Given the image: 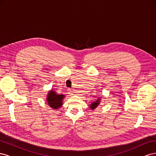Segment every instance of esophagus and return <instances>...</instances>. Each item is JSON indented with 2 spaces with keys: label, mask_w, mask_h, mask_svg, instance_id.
I'll return each mask as SVG.
<instances>
[{
  "label": "esophagus",
  "mask_w": 156,
  "mask_h": 156,
  "mask_svg": "<svg viewBox=\"0 0 156 156\" xmlns=\"http://www.w3.org/2000/svg\"><path fill=\"white\" fill-rule=\"evenodd\" d=\"M68 92L71 94V95H73V90L72 88H68Z\"/></svg>",
  "instance_id": "1"
}]
</instances>
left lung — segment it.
Wrapping results in <instances>:
<instances>
[{
	"label": "left lung",
	"mask_w": 156,
	"mask_h": 156,
	"mask_svg": "<svg viewBox=\"0 0 156 156\" xmlns=\"http://www.w3.org/2000/svg\"><path fill=\"white\" fill-rule=\"evenodd\" d=\"M99 103H100V101H99L98 100L95 102H93L92 104H91V105H90L91 109H94V108H95L99 105Z\"/></svg>",
	"instance_id": "1"
}]
</instances>
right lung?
Segmentation results:
<instances>
[{"label":"right lung","instance_id":"obj_1","mask_svg":"<svg viewBox=\"0 0 156 156\" xmlns=\"http://www.w3.org/2000/svg\"><path fill=\"white\" fill-rule=\"evenodd\" d=\"M64 96L60 94L58 95L54 90H51L49 92L48 96V103L49 105L53 108L56 109L60 108L62 105V100Z\"/></svg>","mask_w":156,"mask_h":156}]
</instances>
